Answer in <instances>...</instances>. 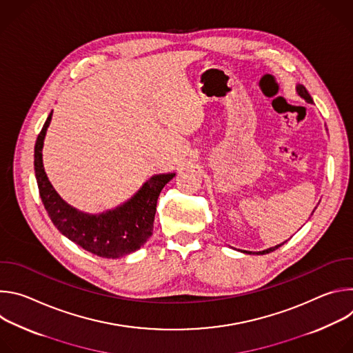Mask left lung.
Segmentation results:
<instances>
[{
	"label": "left lung",
	"instance_id": "obj_1",
	"mask_svg": "<svg viewBox=\"0 0 353 353\" xmlns=\"http://www.w3.org/2000/svg\"><path fill=\"white\" fill-rule=\"evenodd\" d=\"M297 93L303 97L305 100H307V102H313V99H312V96L309 94V92H307V89L303 86V85H299L297 86ZM283 244V243H282ZM282 244H278V245H275V247H271V248H268V250H264V251H260V253H257V254H268V253H271V251H275L276 248H279ZM244 253H247V254H251L250 251H244Z\"/></svg>",
	"mask_w": 353,
	"mask_h": 353
}]
</instances>
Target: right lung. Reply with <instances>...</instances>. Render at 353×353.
<instances>
[{
  "label": "right lung",
  "instance_id": "add662e5",
  "mask_svg": "<svg viewBox=\"0 0 353 353\" xmlns=\"http://www.w3.org/2000/svg\"><path fill=\"white\" fill-rule=\"evenodd\" d=\"M52 113L48 114L34 145V173L39 194L50 219L64 236L94 256L119 259L132 253L152 234L158 196L174 177V173L154 176L128 203L114 211L99 216L78 212L60 198L44 173L41 149Z\"/></svg>",
  "mask_w": 353,
  "mask_h": 353
}]
</instances>
